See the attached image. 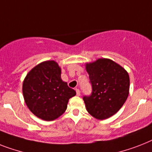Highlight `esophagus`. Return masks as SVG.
Listing matches in <instances>:
<instances>
[{
  "label": "esophagus",
  "instance_id": "obj_1",
  "mask_svg": "<svg viewBox=\"0 0 152 152\" xmlns=\"http://www.w3.org/2000/svg\"><path fill=\"white\" fill-rule=\"evenodd\" d=\"M76 95L77 96H80V91L79 89H76Z\"/></svg>",
  "mask_w": 152,
  "mask_h": 152
}]
</instances>
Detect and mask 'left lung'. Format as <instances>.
I'll list each match as a JSON object with an SVG mask.
<instances>
[{"label": "left lung", "mask_w": 152, "mask_h": 152, "mask_svg": "<svg viewBox=\"0 0 152 152\" xmlns=\"http://www.w3.org/2000/svg\"><path fill=\"white\" fill-rule=\"evenodd\" d=\"M92 84V94L83 97L86 109L95 119H106L122 108L129 91L127 71L109 58L85 65Z\"/></svg>", "instance_id": "8db88e82"}]
</instances>
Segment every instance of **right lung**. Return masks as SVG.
I'll return each mask as SVG.
<instances>
[{"label": "right lung", "instance_id": "right-lung-1", "mask_svg": "<svg viewBox=\"0 0 152 152\" xmlns=\"http://www.w3.org/2000/svg\"><path fill=\"white\" fill-rule=\"evenodd\" d=\"M61 69L54 60L40 62L25 77L23 94L33 114L45 121L58 119L65 112L76 91L61 78Z\"/></svg>", "mask_w": 152, "mask_h": 152}]
</instances>
